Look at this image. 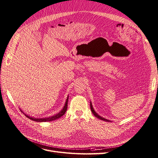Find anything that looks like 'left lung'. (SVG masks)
<instances>
[{"instance_id": "left-lung-1", "label": "left lung", "mask_w": 158, "mask_h": 158, "mask_svg": "<svg viewBox=\"0 0 158 158\" xmlns=\"http://www.w3.org/2000/svg\"><path fill=\"white\" fill-rule=\"evenodd\" d=\"M91 104H90V107H91V112H92V113L94 114V115L95 116V117H97V118H99V119H102V120H103V121H106V122H110L109 120H108V119H105V118H102L101 116H100L99 115H98V114L95 112V110H94V108H93V106H92V105H91V102H90Z\"/></svg>"}]
</instances>
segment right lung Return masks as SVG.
Returning a JSON list of instances; mask_svg holds the SVG:
<instances>
[{
    "label": "right lung",
    "instance_id": "right-lung-1",
    "mask_svg": "<svg viewBox=\"0 0 158 158\" xmlns=\"http://www.w3.org/2000/svg\"><path fill=\"white\" fill-rule=\"evenodd\" d=\"M68 99H69V97L67 99L66 102H65V105L64 106V108H63V110L58 114H57L55 116H53L51 117H49V118H32L30 117L29 116H27L25 114V116L29 118L30 119H32V120L35 121V122H51L53 120H56V119L61 118L62 116H63L64 114L66 112L67 110V104H68ZM22 112V111H21Z\"/></svg>",
    "mask_w": 158,
    "mask_h": 158
}]
</instances>
